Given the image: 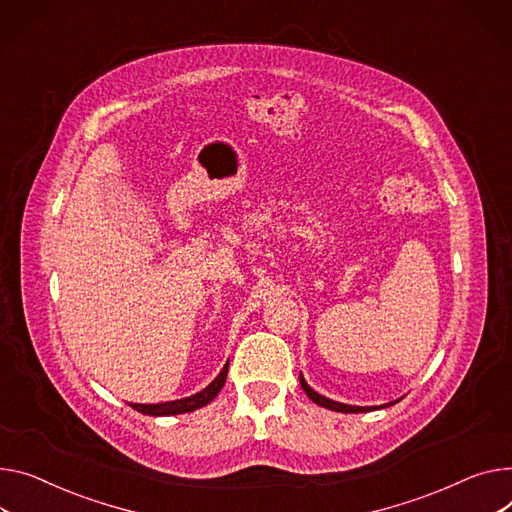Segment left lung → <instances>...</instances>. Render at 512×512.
<instances>
[{
	"mask_svg": "<svg viewBox=\"0 0 512 512\" xmlns=\"http://www.w3.org/2000/svg\"><path fill=\"white\" fill-rule=\"evenodd\" d=\"M300 385L304 389V393L309 395V399H313L317 405L321 407H327V410H333V412H342V414H364V412H374V410H381V407H389L397 401H391V403H385V405H370V407H360V405H346V403H339V401H333V399H327L323 395H319L317 391H313L309 385H306L304 377L300 374Z\"/></svg>",
	"mask_w": 512,
	"mask_h": 512,
	"instance_id": "obj_1",
	"label": "left lung"
}]
</instances>
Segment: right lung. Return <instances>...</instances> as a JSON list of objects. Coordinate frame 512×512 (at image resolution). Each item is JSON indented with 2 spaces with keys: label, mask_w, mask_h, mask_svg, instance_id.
Returning a JSON list of instances; mask_svg holds the SVG:
<instances>
[{
  "label": "right lung",
  "mask_w": 512,
  "mask_h": 512,
  "mask_svg": "<svg viewBox=\"0 0 512 512\" xmlns=\"http://www.w3.org/2000/svg\"><path fill=\"white\" fill-rule=\"evenodd\" d=\"M226 372H228V362L224 364V368L220 370L218 377L195 395L191 397H183V399H175V401H164V403H129L133 410H138L146 416H177V414H187L193 410H199V407L208 405L224 387L226 383Z\"/></svg>",
  "instance_id": "obj_1"
}]
</instances>
